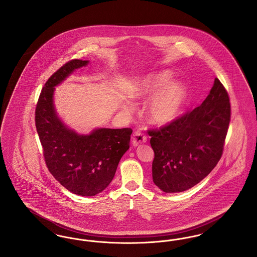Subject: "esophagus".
<instances>
[{
    "instance_id": "34e87169",
    "label": "esophagus",
    "mask_w": 257,
    "mask_h": 257,
    "mask_svg": "<svg viewBox=\"0 0 257 257\" xmlns=\"http://www.w3.org/2000/svg\"><path fill=\"white\" fill-rule=\"evenodd\" d=\"M147 136H145L140 131H136L133 135V138H132V144L134 147H139V146L147 143Z\"/></svg>"
}]
</instances>
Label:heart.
Segmentation results:
<instances>
[{"label":"heart","instance_id":"obj_1","mask_svg":"<svg viewBox=\"0 0 257 257\" xmlns=\"http://www.w3.org/2000/svg\"><path fill=\"white\" fill-rule=\"evenodd\" d=\"M172 73L163 70L139 80L131 90V96L137 100L151 99L147 114L155 124H167L175 119L186 97V87L179 82H171Z\"/></svg>","mask_w":257,"mask_h":257}]
</instances>
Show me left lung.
<instances>
[{"label": "left lung", "instance_id": "obj_1", "mask_svg": "<svg viewBox=\"0 0 257 257\" xmlns=\"http://www.w3.org/2000/svg\"><path fill=\"white\" fill-rule=\"evenodd\" d=\"M230 113L228 93L216 78L200 106L149 130L154 184L165 193H181L205 178L221 157Z\"/></svg>", "mask_w": 257, "mask_h": 257}]
</instances>
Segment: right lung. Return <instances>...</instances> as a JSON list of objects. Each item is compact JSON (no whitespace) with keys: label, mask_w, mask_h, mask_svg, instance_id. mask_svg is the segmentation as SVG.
<instances>
[{"label":"right lung","mask_w":257,"mask_h":257,"mask_svg":"<svg viewBox=\"0 0 257 257\" xmlns=\"http://www.w3.org/2000/svg\"><path fill=\"white\" fill-rule=\"evenodd\" d=\"M89 61L72 60L53 74L43 86L36 108V126L47 168L75 195L92 196L111 182L123 154L129 149L131 128H96L78 134L59 117L54 104L59 86Z\"/></svg>","instance_id":"obj_1"}]
</instances>
